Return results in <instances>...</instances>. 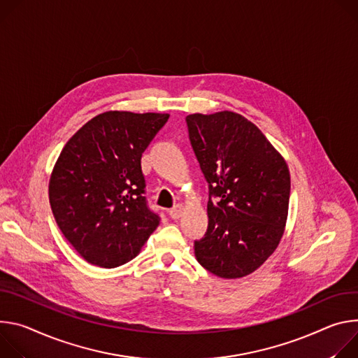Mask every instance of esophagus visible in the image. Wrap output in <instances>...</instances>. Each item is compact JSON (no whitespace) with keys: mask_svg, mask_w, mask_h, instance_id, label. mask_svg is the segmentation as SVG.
Segmentation results:
<instances>
[{"mask_svg":"<svg viewBox=\"0 0 358 358\" xmlns=\"http://www.w3.org/2000/svg\"><path fill=\"white\" fill-rule=\"evenodd\" d=\"M182 212H183V206L176 205L175 208H172V209L169 210V215H171L172 219H179V217L182 216Z\"/></svg>","mask_w":358,"mask_h":358,"instance_id":"obj_1","label":"esophagus"}]
</instances>
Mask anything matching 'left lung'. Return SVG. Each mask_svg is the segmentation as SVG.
<instances>
[{
    "label": "left lung",
    "instance_id": "1",
    "mask_svg": "<svg viewBox=\"0 0 358 358\" xmlns=\"http://www.w3.org/2000/svg\"><path fill=\"white\" fill-rule=\"evenodd\" d=\"M186 124L209 185L208 231L194 242V256L215 275L239 279L257 270L282 241L290 199L287 164L236 112L192 113Z\"/></svg>",
    "mask_w": 358,
    "mask_h": 358
}]
</instances>
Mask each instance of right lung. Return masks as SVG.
<instances>
[{
    "mask_svg": "<svg viewBox=\"0 0 358 358\" xmlns=\"http://www.w3.org/2000/svg\"><path fill=\"white\" fill-rule=\"evenodd\" d=\"M168 119L108 110L64 146L50 179V205L65 239L88 263L125 264L159 226L143 196L141 157Z\"/></svg>",
    "mask_w": 358,
    "mask_h": 358,
    "instance_id": "add662e5",
    "label": "right lung"
}]
</instances>
